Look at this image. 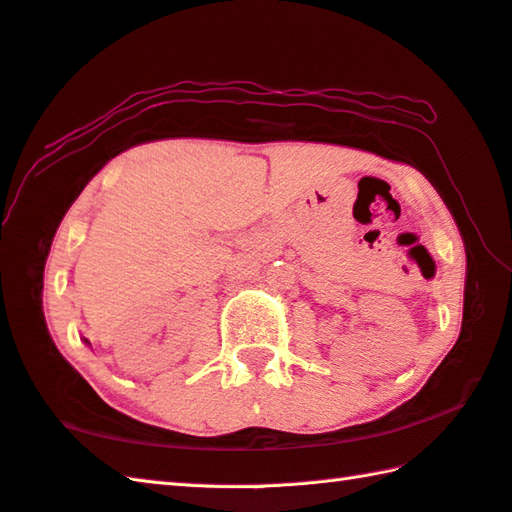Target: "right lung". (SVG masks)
<instances>
[{"label": "right lung", "mask_w": 512, "mask_h": 512, "mask_svg": "<svg viewBox=\"0 0 512 512\" xmlns=\"http://www.w3.org/2000/svg\"><path fill=\"white\" fill-rule=\"evenodd\" d=\"M84 342H86V344H88V339H84Z\"/></svg>", "instance_id": "obj_1"}]
</instances>
